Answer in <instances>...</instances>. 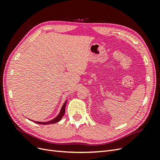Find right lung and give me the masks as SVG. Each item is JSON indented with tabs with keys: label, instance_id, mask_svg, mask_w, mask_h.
I'll list each match as a JSON object with an SVG mask.
<instances>
[{
	"label": "right lung",
	"instance_id": "right-lung-1",
	"mask_svg": "<svg viewBox=\"0 0 160 160\" xmlns=\"http://www.w3.org/2000/svg\"><path fill=\"white\" fill-rule=\"evenodd\" d=\"M66 103H67V101L64 103L63 105H62V107L61 108V111H60L59 114L58 115L55 119H53L49 121V122H34L36 123L43 124V125L52 124V123H57V122H59V121L62 119V116L64 115V114H65V106H66Z\"/></svg>",
	"mask_w": 160,
	"mask_h": 160
}]
</instances>
